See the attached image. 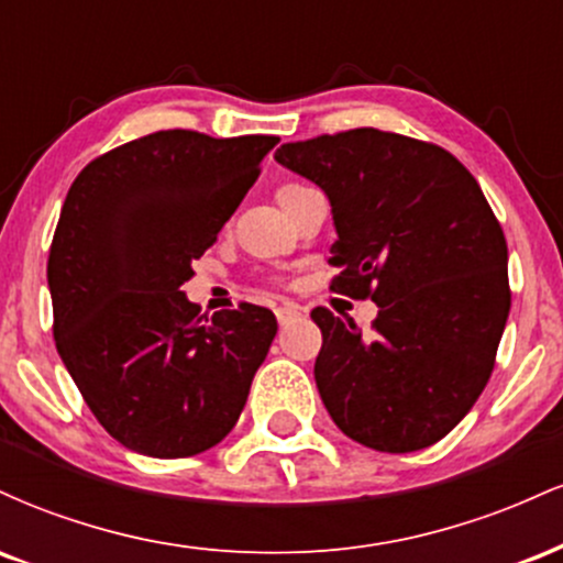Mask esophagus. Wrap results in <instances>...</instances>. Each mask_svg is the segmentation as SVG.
I'll list each match as a JSON object with an SVG mask.
<instances>
[{
    "mask_svg": "<svg viewBox=\"0 0 563 563\" xmlns=\"http://www.w3.org/2000/svg\"><path fill=\"white\" fill-rule=\"evenodd\" d=\"M275 314H277V320H280V325H286V322L299 318L301 309L296 307V303H280V307H275Z\"/></svg>",
    "mask_w": 563,
    "mask_h": 563,
    "instance_id": "1",
    "label": "esophagus"
}]
</instances>
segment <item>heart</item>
<instances>
[{
    "instance_id": "obj_1",
    "label": "heart",
    "mask_w": 563,
    "mask_h": 563,
    "mask_svg": "<svg viewBox=\"0 0 563 563\" xmlns=\"http://www.w3.org/2000/svg\"><path fill=\"white\" fill-rule=\"evenodd\" d=\"M303 187H307V185H299V183H286V185H280V190H277V200H283V198L294 196V192L303 190Z\"/></svg>"
}]
</instances>
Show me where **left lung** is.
Returning a JSON list of instances; mask_svg holds the SVG:
<instances>
[{
  "instance_id": "1",
  "label": "left lung",
  "mask_w": 563,
  "mask_h": 563,
  "mask_svg": "<svg viewBox=\"0 0 563 563\" xmlns=\"http://www.w3.org/2000/svg\"><path fill=\"white\" fill-rule=\"evenodd\" d=\"M275 158L331 198V290L378 303L367 335L312 309L333 423L380 452L431 448L487 386L510 309L506 235L479 183L434 142L373 126L286 142Z\"/></svg>"
}]
</instances>
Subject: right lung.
<instances>
[{
  "label": "right lung",
  "instance_id": "right-lung-1",
  "mask_svg": "<svg viewBox=\"0 0 563 563\" xmlns=\"http://www.w3.org/2000/svg\"><path fill=\"white\" fill-rule=\"evenodd\" d=\"M275 145L164 129L89 161L70 185L47 260L55 346L129 450L190 457L241 418L275 314L241 301L209 320L179 288Z\"/></svg>",
  "mask_w": 563,
  "mask_h": 563
}]
</instances>
